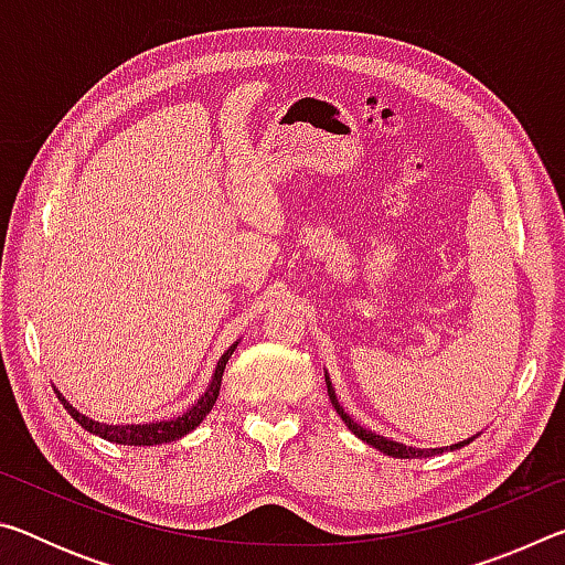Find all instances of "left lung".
I'll return each mask as SVG.
<instances>
[{
    "label": "left lung",
    "mask_w": 565,
    "mask_h": 565,
    "mask_svg": "<svg viewBox=\"0 0 565 565\" xmlns=\"http://www.w3.org/2000/svg\"><path fill=\"white\" fill-rule=\"evenodd\" d=\"M327 391H329V398H331L333 408H337V414L341 416L343 424L349 426V431H351L353 436H359L363 444L379 448V451L386 454V456H394V458H426V456H436V454H444V451H456V448H463V446L471 444L473 438H478V434H476V436H471V438H466V441H458V444H451V446H441V448H416V446H406V444L391 441V438H386V436H379V434H374V431H369V428H363L361 424H356V420H353V418L347 414V411L341 408L339 398H337V391H333L331 381H329V374H327Z\"/></svg>",
    "instance_id": "1"
}]
</instances>
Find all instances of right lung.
I'll use <instances>...</instances> for the list:
<instances>
[{
	"label": "right lung",
	"instance_id": "add662e5",
	"mask_svg": "<svg viewBox=\"0 0 565 565\" xmlns=\"http://www.w3.org/2000/svg\"><path fill=\"white\" fill-rule=\"evenodd\" d=\"M238 347V341H234L232 347L226 349V353L222 359H218L216 369H214V376L209 381V386L199 401L191 404V408L186 414H181L177 418H169V420H154V424H99V420H94L89 416H84L76 411L70 401H66L60 391H56V396L64 404V408L70 411V416L79 424L84 431H89L94 436L104 438V441H111V444H121V446H157V444H171V441H179L181 436H186L189 431H194V428L202 424L206 418L209 411L214 408L216 398H218V388H222V376H224V369H226V361L232 359L234 349Z\"/></svg>",
	"mask_w": 565,
	"mask_h": 565
}]
</instances>
